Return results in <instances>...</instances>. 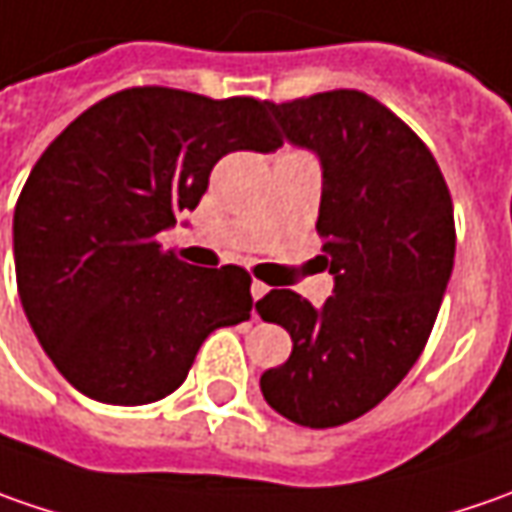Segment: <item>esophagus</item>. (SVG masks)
Segmentation results:
<instances>
[{
  "label": "esophagus",
  "mask_w": 512,
  "mask_h": 512,
  "mask_svg": "<svg viewBox=\"0 0 512 512\" xmlns=\"http://www.w3.org/2000/svg\"><path fill=\"white\" fill-rule=\"evenodd\" d=\"M267 290H270V287H267L265 282H259V279H253V285H250V296H253V299L259 302L262 296H267Z\"/></svg>",
  "instance_id": "34e87169"
}]
</instances>
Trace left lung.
<instances>
[{"mask_svg": "<svg viewBox=\"0 0 512 512\" xmlns=\"http://www.w3.org/2000/svg\"><path fill=\"white\" fill-rule=\"evenodd\" d=\"M270 113L322 162L316 230L336 285L322 307L293 290L256 302L293 339L290 359L262 373V393L290 422L339 427L422 356L453 273V199L422 139L362 90L270 102Z\"/></svg>", "mask_w": 512, "mask_h": 512, "instance_id": "obj_1", "label": "left lung"}]
</instances>
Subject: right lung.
Here are the masks:
<instances>
[{
	"instance_id": "add662e5",
	"label": "right lung",
	"mask_w": 512,
	"mask_h": 512,
	"mask_svg": "<svg viewBox=\"0 0 512 512\" xmlns=\"http://www.w3.org/2000/svg\"><path fill=\"white\" fill-rule=\"evenodd\" d=\"M253 96L128 88L62 130L13 210L16 287L56 370L105 404H150L185 382L216 327L250 319L245 267H193L159 233L205 196L230 150L282 145Z\"/></svg>"
}]
</instances>
